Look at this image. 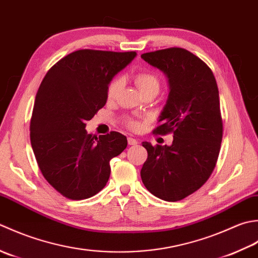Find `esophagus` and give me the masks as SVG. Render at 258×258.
<instances>
[{
	"instance_id": "obj_1",
	"label": "esophagus",
	"mask_w": 258,
	"mask_h": 258,
	"mask_svg": "<svg viewBox=\"0 0 258 258\" xmlns=\"http://www.w3.org/2000/svg\"><path fill=\"white\" fill-rule=\"evenodd\" d=\"M128 144H129L130 146L137 145V144H138V140H137V139H134V138H128Z\"/></svg>"
}]
</instances>
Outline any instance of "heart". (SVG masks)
I'll return each instance as SVG.
<instances>
[{
	"instance_id": "b5f03b06",
	"label": "heart",
	"mask_w": 258,
	"mask_h": 258,
	"mask_svg": "<svg viewBox=\"0 0 258 258\" xmlns=\"http://www.w3.org/2000/svg\"><path fill=\"white\" fill-rule=\"evenodd\" d=\"M135 83L136 86L138 87L139 91L141 94L145 93H158L160 90V79L159 77L155 75L152 72H140L135 77ZM122 88V80L120 78H115L110 82L107 89V98L109 100H113L117 98L120 90ZM127 124L130 128H137L138 127V123H137L135 120L128 119Z\"/></svg>"
}]
</instances>
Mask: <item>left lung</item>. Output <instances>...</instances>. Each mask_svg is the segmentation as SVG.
Wrapping results in <instances>:
<instances>
[{
    "label": "left lung",
    "instance_id": "8db88e82",
    "mask_svg": "<svg viewBox=\"0 0 258 258\" xmlns=\"http://www.w3.org/2000/svg\"><path fill=\"white\" fill-rule=\"evenodd\" d=\"M167 77L169 93L157 134H173L170 146L144 143L148 158L140 176L145 187L166 202H177L201 188L214 170L223 138L216 80L208 66L185 49L141 54Z\"/></svg>",
    "mask_w": 258,
    "mask_h": 258
}]
</instances>
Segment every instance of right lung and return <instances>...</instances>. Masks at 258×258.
I'll return each instance as SVG.
<instances>
[{"label": "right lung", "mask_w": 258, "mask_h": 258, "mask_svg": "<svg viewBox=\"0 0 258 258\" xmlns=\"http://www.w3.org/2000/svg\"><path fill=\"white\" fill-rule=\"evenodd\" d=\"M136 52L79 50L61 59L42 80L30 124L31 145L42 175L67 198L80 201L106 186L110 160L127 147L112 131L89 135L86 121L107 102L112 79Z\"/></svg>", "instance_id": "add662e5"}]
</instances>
